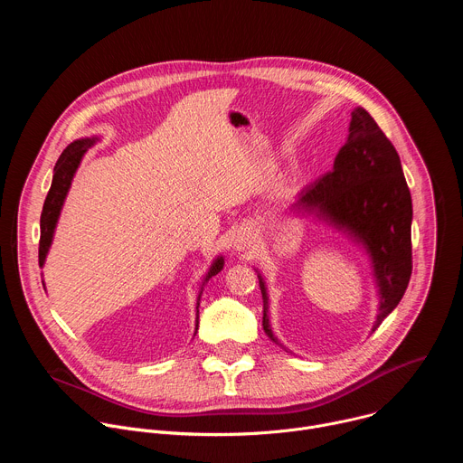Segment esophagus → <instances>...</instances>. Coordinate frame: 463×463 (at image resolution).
Segmentation results:
<instances>
[{"label": "esophagus", "instance_id": "obj_1", "mask_svg": "<svg viewBox=\"0 0 463 463\" xmlns=\"http://www.w3.org/2000/svg\"><path fill=\"white\" fill-rule=\"evenodd\" d=\"M234 243H236V245H234L236 250H245V249L250 245V236H249V234H241Z\"/></svg>", "mask_w": 463, "mask_h": 463}]
</instances>
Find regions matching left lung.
I'll list each match as a JSON object with an SVG mask.
<instances>
[{
  "instance_id": "8db88e82",
  "label": "left lung",
  "mask_w": 463,
  "mask_h": 463,
  "mask_svg": "<svg viewBox=\"0 0 463 463\" xmlns=\"http://www.w3.org/2000/svg\"><path fill=\"white\" fill-rule=\"evenodd\" d=\"M289 213L332 227L364 252L379 300L372 324L375 332L398 307L411 280L412 197L398 152L364 108L352 111L350 134L334 170L302 190ZM254 271L263 300V332L293 354L273 332L268 286L261 273Z\"/></svg>"
}]
</instances>
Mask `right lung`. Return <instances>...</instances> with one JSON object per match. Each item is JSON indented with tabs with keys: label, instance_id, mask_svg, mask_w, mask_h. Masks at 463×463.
<instances>
[{
	"label": "right lung",
	"instance_id": "obj_1",
	"mask_svg": "<svg viewBox=\"0 0 463 463\" xmlns=\"http://www.w3.org/2000/svg\"><path fill=\"white\" fill-rule=\"evenodd\" d=\"M99 141H100V136H91V137H82V139L73 141L71 145H68V148L61 152V156L58 157V161L54 165L52 183H51V188L47 192L45 202H43L42 218H40V249H38L40 268L45 266L47 252L51 249V243H52V238H54V231H56V225H58V220H60V213L63 209L65 197H68V194H70L73 177H75V174H77V170H79L86 152L91 146H95ZM223 266H225V258H223V254H218L213 260L209 271L205 273V277L202 280L200 293H197V300H195V332H194V335L197 334V322H200V309H197V307H200L203 288H205V284L213 277H216L223 269Z\"/></svg>",
	"mask_w": 463,
	"mask_h": 463
}]
</instances>
